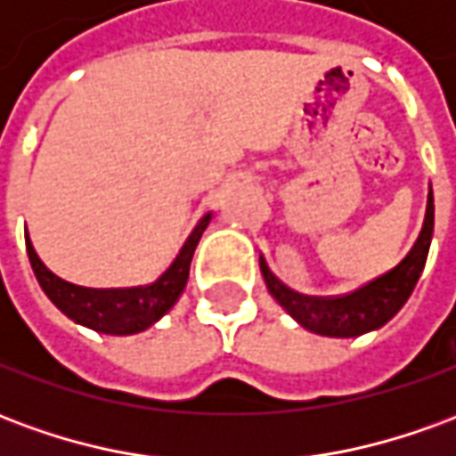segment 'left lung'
Returning a JSON list of instances; mask_svg holds the SVG:
<instances>
[{
	"label": "left lung",
	"instance_id": "obj_1",
	"mask_svg": "<svg viewBox=\"0 0 456 456\" xmlns=\"http://www.w3.org/2000/svg\"><path fill=\"white\" fill-rule=\"evenodd\" d=\"M432 229H435V200H432L430 188L420 234L405 258L388 273L373 278L366 286L356 288L346 296H303V293L290 290L286 283H281L264 256L258 258V266H261V276L266 281L268 293L276 297L278 305L283 307L297 325L322 337H359L386 325L405 305L428 261Z\"/></svg>",
	"mask_w": 456,
	"mask_h": 456
}]
</instances>
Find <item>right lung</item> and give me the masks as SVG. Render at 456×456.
Instances as JSON below:
<instances>
[{
    "label": "right lung",
    "instance_id": "right-lung-1",
    "mask_svg": "<svg viewBox=\"0 0 456 456\" xmlns=\"http://www.w3.org/2000/svg\"><path fill=\"white\" fill-rule=\"evenodd\" d=\"M212 215L200 219L195 229L190 232L185 244L180 247L178 256L173 258L163 273L149 286L136 288H85L68 283L58 278L53 271H48L45 264L36 254L31 239L26 237V254L34 268L38 286L44 288L48 300L53 303L65 317H70L77 325L94 330L100 335L126 337L136 335L156 325L170 307L178 303V297L185 290L190 276V261L198 248L202 232L208 229Z\"/></svg>",
    "mask_w": 456,
    "mask_h": 456
}]
</instances>
